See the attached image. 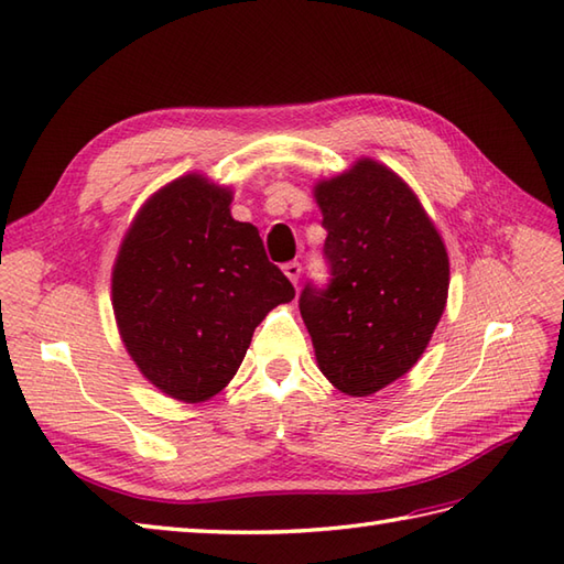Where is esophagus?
I'll list each match as a JSON object with an SVG mask.
<instances>
[{
    "instance_id": "1",
    "label": "esophagus",
    "mask_w": 564,
    "mask_h": 564,
    "mask_svg": "<svg viewBox=\"0 0 564 564\" xmlns=\"http://www.w3.org/2000/svg\"><path fill=\"white\" fill-rule=\"evenodd\" d=\"M301 271H303V267L297 261H289V263H283V273L289 275V281L293 283V285H297V279H301Z\"/></svg>"
}]
</instances>
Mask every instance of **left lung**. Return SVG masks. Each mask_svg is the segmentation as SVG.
Returning a JSON list of instances; mask_svg holds the SVG:
<instances>
[{
  "label": "left lung",
  "instance_id": "left-lung-1",
  "mask_svg": "<svg viewBox=\"0 0 564 564\" xmlns=\"http://www.w3.org/2000/svg\"><path fill=\"white\" fill-rule=\"evenodd\" d=\"M332 283L305 285L301 315L334 388L368 398L402 378L446 310V245L414 191L370 158L315 184Z\"/></svg>",
  "mask_w": 564,
  "mask_h": 564
}]
</instances>
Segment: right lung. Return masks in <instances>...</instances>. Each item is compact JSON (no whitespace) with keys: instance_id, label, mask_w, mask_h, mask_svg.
Instances as JSON below:
<instances>
[{"instance_id":"obj_1","label":"right lung","mask_w":564,"mask_h":564,"mask_svg":"<svg viewBox=\"0 0 564 564\" xmlns=\"http://www.w3.org/2000/svg\"><path fill=\"white\" fill-rule=\"evenodd\" d=\"M230 186L191 172L142 203L118 249L111 303L126 351L166 398L198 404L237 373L251 334L295 289Z\"/></svg>"}]
</instances>
